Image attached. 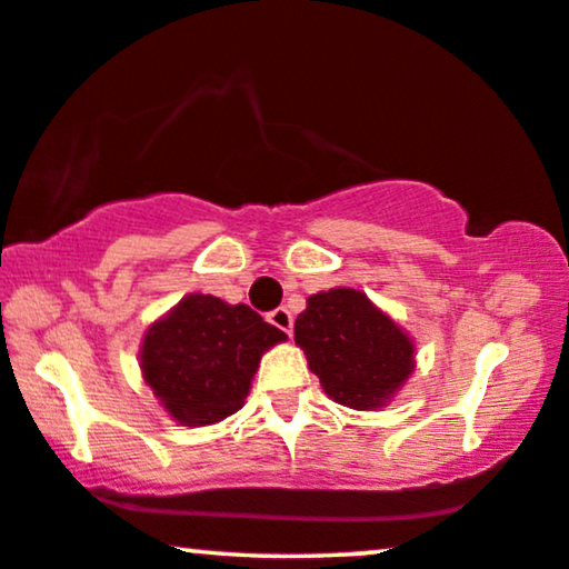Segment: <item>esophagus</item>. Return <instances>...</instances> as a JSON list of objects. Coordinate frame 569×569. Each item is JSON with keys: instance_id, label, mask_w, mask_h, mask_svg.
<instances>
[{"instance_id": "obj_1", "label": "esophagus", "mask_w": 569, "mask_h": 569, "mask_svg": "<svg viewBox=\"0 0 569 569\" xmlns=\"http://www.w3.org/2000/svg\"><path fill=\"white\" fill-rule=\"evenodd\" d=\"M269 323L277 326V329H282L284 333H290L292 337V313L287 308H277L269 313Z\"/></svg>"}]
</instances>
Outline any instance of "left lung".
Segmentation results:
<instances>
[{
	"instance_id": "1",
	"label": "left lung",
	"mask_w": 569,
	"mask_h": 569,
	"mask_svg": "<svg viewBox=\"0 0 569 569\" xmlns=\"http://www.w3.org/2000/svg\"><path fill=\"white\" fill-rule=\"evenodd\" d=\"M295 345L323 391L341 407H388L415 372V341L360 290L337 287L308 298L295 321Z\"/></svg>"
}]
</instances>
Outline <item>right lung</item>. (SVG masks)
Listing matches in <instances>:
<instances>
[{"label": "right lung", "mask_w": 569, "mask_h": 569, "mask_svg": "<svg viewBox=\"0 0 569 569\" xmlns=\"http://www.w3.org/2000/svg\"><path fill=\"white\" fill-rule=\"evenodd\" d=\"M284 339L243 302L197 292L147 329L139 368L178 425L204 427L243 407L261 355Z\"/></svg>", "instance_id": "1"}]
</instances>
